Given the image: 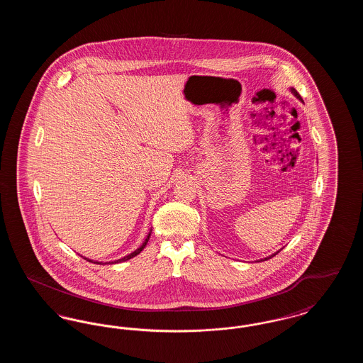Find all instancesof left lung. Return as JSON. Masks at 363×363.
Masks as SVG:
<instances>
[{"instance_id": "left-lung-1", "label": "left lung", "mask_w": 363, "mask_h": 363, "mask_svg": "<svg viewBox=\"0 0 363 363\" xmlns=\"http://www.w3.org/2000/svg\"><path fill=\"white\" fill-rule=\"evenodd\" d=\"M290 91H291V94H293L294 96H295V98H296V99H299V101H301V102H303V101H302V99H301V96H299V94H298V92H296V89H295V88H293V86H290ZM280 250H281V249H280ZM280 250H277V253H274V255H271V256H268V257H265V259H259V261H265V259H271V257H274V256H275V255H277V253H279V252H280Z\"/></svg>"}]
</instances>
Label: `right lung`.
<instances>
[{
  "label": "right lung",
  "instance_id": "add662e5",
  "mask_svg": "<svg viewBox=\"0 0 363 363\" xmlns=\"http://www.w3.org/2000/svg\"><path fill=\"white\" fill-rule=\"evenodd\" d=\"M151 233H152V228L150 230V233H148V235L145 237V240H144V242L141 243V246L140 247H138L135 252H132V253H129L128 256H125V257H122V259H116V261H110L108 264H117V262H123V261H128V259H133V257H136L138 256V253H141V250L145 247V245H147V242H148V240H150V237H151ZM84 259H86V261H91V262H94V264H107V262H102V261H94V259H86V257H84Z\"/></svg>",
  "mask_w": 363,
  "mask_h": 363
}]
</instances>
